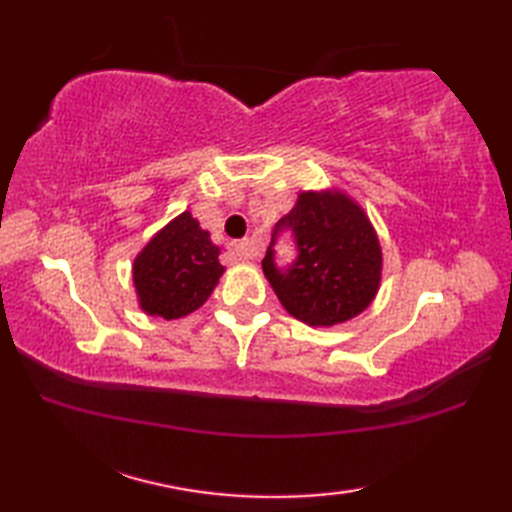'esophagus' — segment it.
I'll return each mask as SVG.
<instances>
[{"label": "esophagus", "instance_id": "34e87169", "mask_svg": "<svg viewBox=\"0 0 512 512\" xmlns=\"http://www.w3.org/2000/svg\"><path fill=\"white\" fill-rule=\"evenodd\" d=\"M228 250H231V255L239 259V262H248V259L257 257V244L253 239H237Z\"/></svg>", "mask_w": 512, "mask_h": 512}]
</instances>
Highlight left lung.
I'll return each mask as SVG.
<instances>
[{
	"instance_id": "8db88e82",
	"label": "left lung",
	"mask_w": 512,
	"mask_h": 512,
	"mask_svg": "<svg viewBox=\"0 0 512 512\" xmlns=\"http://www.w3.org/2000/svg\"><path fill=\"white\" fill-rule=\"evenodd\" d=\"M290 230L298 259L279 269L274 244ZM264 275L292 317L308 325H336L361 314L380 286L383 253L365 211L341 191H303L275 224L262 259Z\"/></svg>"
}]
</instances>
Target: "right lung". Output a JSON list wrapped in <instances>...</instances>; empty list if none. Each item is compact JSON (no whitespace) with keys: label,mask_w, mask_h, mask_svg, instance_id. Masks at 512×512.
<instances>
[{"label":"right lung","mask_w":512,"mask_h":512,"mask_svg":"<svg viewBox=\"0 0 512 512\" xmlns=\"http://www.w3.org/2000/svg\"><path fill=\"white\" fill-rule=\"evenodd\" d=\"M220 248L195 217L184 211L149 239L134 262L138 303L151 317L180 319L211 297L222 277Z\"/></svg>","instance_id":"right-lung-1"}]
</instances>
